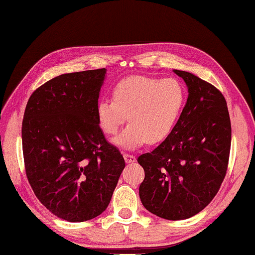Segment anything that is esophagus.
<instances>
[{"mask_svg": "<svg viewBox=\"0 0 255 255\" xmlns=\"http://www.w3.org/2000/svg\"><path fill=\"white\" fill-rule=\"evenodd\" d=\"M123 157H124V161H126V163H134L136 160V157L132 155V154H123Z\"/></svg>", "mask_w": 255, "mask_h": 255, "instance_id": "obj_1", "label": "esophagus"}]
</instances>
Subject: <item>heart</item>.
Segmentation results:
<instances>
[{"label":"heart","instance_id":"heart-1","mask_svg":"<svg viewBox=\"0 0 255 255\" xmlns=\"http://www.w3.org/2000/svg\"><path fill=\"white\" fill-rule=\"evenodd\" d=\"M184 103L185 92L176 80L134 75L114 86L112 101H99L97 117L101 129L108 135L117 134L128 119L129 123L114 143L135 148L145 142L164 141L174 128Z\"/></svg>","mask_w":255,"mask_h":255}]
</instances>
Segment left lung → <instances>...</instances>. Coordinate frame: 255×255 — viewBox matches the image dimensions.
<instances>
[{"label":"left lung","mask_w":255,"mask_h":255,"mask_svg":"<svg viewBox=\"0 0 255 255\" xmlns=\"http://www.w3.org/2000/svg\"><path fill=\"white\" fill-rule=\"evenodd\" d=\"M187 100L172 133L151 153L138 156L144 180L141 202L165 220H185L201 212L217 195L228 169L231 121L220 91L185 71Z\"/></svg>","instance_id":"left-lung-1"}]
</instances>
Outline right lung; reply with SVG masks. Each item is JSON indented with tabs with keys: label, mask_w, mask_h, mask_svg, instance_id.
Returning a JSON list of instances; mask_svg holds the SVG:
<instances>
[{
	"label": "right lung",
	"mask_w": 255,
	"mask_h": 255,
	"mask_svg": "<svg viewBox=\"0 0 255 255\" xmlns=\"http://www.w3.org/2000/svg\"><path fill=\"white\" fill-rule=\"evenodd\" d=\"M105 74L99 69L56 76L32 93L24 112L27 180L40 202L69 222L104 212L126 166L97 117Z\"/></svg>",
	"instance_id": "add662e5"
}]
</instances>
